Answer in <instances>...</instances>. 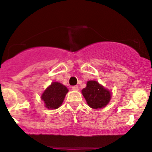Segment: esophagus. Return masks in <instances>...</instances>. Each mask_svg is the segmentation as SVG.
I'll use <instances>...</instances> for the list:
<instances>
[{
	"mask_svg": "<svg viewBox=\"0 0 152 152\" xmlns=\"http://www.w3.org/2000/svg\"><path fill=\"white\" fill-rule=\"evenodd\" d=\"M72 89L74 91H78V86H72Z\"/></svg>",
	"mask_w": 152,
	"mask_h": 152,
	"instance_id": "esophagus-1",
	"label": "esophagus"
}]
</instances>
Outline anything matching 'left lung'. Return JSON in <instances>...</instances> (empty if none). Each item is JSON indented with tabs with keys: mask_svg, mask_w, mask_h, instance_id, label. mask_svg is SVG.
I'll list each match as a JSON object with an SVG mask.
<instances>
[{
	"mask_svg": "<svg viewBox=\"0 0 152 152\" xmlns=\"http://www.w3.org/2000/svg\"><path fill=\"white\" fill-rule=\"evenodd\" d=\"M82 94L88 105L95 109L104 107L111 99V94L109 91L95 81L87 82L86 87L82 90Z\"/></svg>",
	"mask_w": 152,
	"mask_h": 152,
	"instance_id": "obj_1",
	"label": "left lung"
}]
</instances>
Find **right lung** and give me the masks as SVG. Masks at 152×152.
Segmentation results:
<instances>
[{
	"instance_id": "obj_1",
	"label": "right lung",
	"mask_w": 152,
	"mask_h": 152,
	"mask_svg": "<svg viewBox=\"0 0 152 152\" xmlns=\"http://www.w3.org/2000/svg\"><path fill=\"white\" fill-rule=\"evenodd\" d=\"M68 91L67 88L61 83L53 82L43 92L41 99L46 104V108L56 109L61 105Z\"/></svg>"
}]
</instances>
